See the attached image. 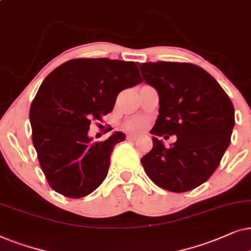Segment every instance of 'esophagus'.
Returning <instances> with one entry per match:
<instances>
[{"label": "esophagus", "instance_id": "esophagus-1", "mask_svg": "<svg viewBox=\"0 0 251 251\" xmlns=\"http://www.w3.org/2000/svg\"><path fill=\"white\" fill-rule=\"evenodd\" d=\"M127 138H128L129 140H136V139L139 138V135H136V134H128Z\"/></svg>", "mask_w": 251, "mask_h": 251}]
</instances>
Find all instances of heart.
Returning <instances> with one entry per match:
<instances>
[{
    "label": "heart",
    "mask_w": 251,
    "mask_h": 251,
    "mask_svg": "<svg viewBox=\"0 0 251 251\" xmlns=\"http://www.w3.org/2000/svg\"><path fill=\"white\" fill-rule=\"evenodd\" d=\"M126 126L131 129H141L145 126V123H143L142 119H133L131 122H128Z\"/></svg>",
    "instance_id": "obj_1"
}]
</instances>
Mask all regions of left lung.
<instances>
[{"mask_svg":"<svg viewBox=\"0 0 251 251\" xmlns=\"http://www.w3.org/2000/svg\"><path fill=\"white\" fill-rule=\"evenodd\" d=\"M142 78L156 89L159 109L150 133L152 149L141 158L147 176L173 193L192 190L218 168L230 143L234 106L205 70L189 63L140 64ZM175 134L166 149L159 138Z\"/></svg>","mask_w":251,"mask_h":251,"instance_id":"obj_1","label":"left lung"}]
</instances>
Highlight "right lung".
Masks as SVG:
<instances>
[{
	"mask_svg": "<svg viewBox=\"0 0 251 251\" xmlns=\"http://www.w3.org/2000/svg\"><path fill=\"white\" fill-rule=\"evenodd\" d=\"M142 82L134 62L76 58L43 80L29 109L32 140L51 188L66 198L89 195L106 178L110 156L125 140L115 132L92 142L91 120L111 112L117 95Z\"/></svg>",
	"mask_w": 251,
	"mask_h": 251,
	"instance_id": "obj_1",
	"label": "right lung"
}]
</instances>
